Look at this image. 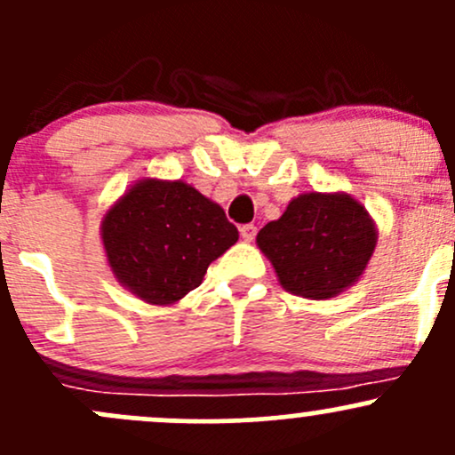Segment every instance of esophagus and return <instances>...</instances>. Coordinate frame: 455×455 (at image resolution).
<instances>
[{
	"label": "esophagus",
	"instance_id": "34e87169",
	"mask_svg": "<svg viewBox=\"0 0 455 455\" xmlns=\"http://www.w3.org/2000/svg\"><path fill=\"white\" fill-rule=\"evenodd\" d=\"M240 235L243 242H252L257 235V227L255 224H243V227H240Z\"/></svg>",
	"mask_w": 455,
	"mask_h": 455
}]
</instances>
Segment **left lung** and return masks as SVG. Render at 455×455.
<instances>
[{"instance_id":"8db88e82","label":"left lung","mask_w":455,"mask_h":455,"mask_svg":"<svg viewBox=\"0 0 455 455\" xmlns=\"http://www.w3.org/2000/svg\"><path fill=\"white\" fill-rule=\"evenodd\" d=\"M377 237L375 220L351 194L305 191L257 233V246L275 267L281 288L324 300L362 279Z\"/></svg>"}]
</instances>
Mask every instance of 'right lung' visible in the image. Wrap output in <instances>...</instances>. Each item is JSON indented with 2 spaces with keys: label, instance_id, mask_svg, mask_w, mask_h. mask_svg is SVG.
Instances as JSON below:
<instances>
[{
  "label": "right lung",
  "instance_id": "add662e5",
  "mask_svg": "<svg viewBox=\"0 0 455 455\" xmlns=\"http://www.w3.org/2000/svg\"><path fill=\"white\" fill-rule=\"evenodd\" d=\"M100 237L122 288L150 305H174L203 283L209 264L240 233L196 188L146 176L108 207Z\"/></svg>",
  "mask_w": 455,
  "mask_h": 455
}]
</instances>
